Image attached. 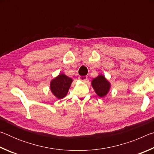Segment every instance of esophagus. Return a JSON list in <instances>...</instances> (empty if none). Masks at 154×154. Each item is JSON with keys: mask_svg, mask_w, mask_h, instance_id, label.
Listing matches in <instances>:
<instances>
[{"mask_svg": "<svg viewBox=\"0 0 154 154\" xmlns=\"http://www.w3.org/2000/svg\"><path fill=\"white\" fill-rule=\"evenodd\" d=\"M79 79L82 81V82H88V77L86 76H79Z\"/></svg>", "mask_w": 154, "mask_h": 154, "instance_id": "1", "label": "esophagus"}]
</instances>
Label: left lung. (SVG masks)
Returning a JSON list of instances; mask_svg holds the SVG:
<instances>
[{
    "mask_svg": "<svg viewBox=\"0 0 154 154\" xmlns=\"http://www.w3.org/2000/svg\"><path fill=\"white\" fill-rule=\"evenodd\" d=\"M92 85L95 92L100 97H104L110 90L111 84L102 75H99L92 81Z\"/></svg>",
    "mask_w": 154,
    "mask_h": 154,
    "instance_id": "left-lung-1",
    "label": "left lung"
}]
</instances>
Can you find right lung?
Wrapping results in <instances>:
<instances>
[{"instance_id":"1","label":"right lung","mask_w":154,"mask_h":154,"mask_svg":"<svg viewBox=\"0 0 154 154\" xmlns=\"http://www.w3.org/2000/svg\"><path fill=\"white\" fill-rule=\"evenodd\" d=\"M72 82L71 78L64 74H60L58 76L51 80L50 89L53 94L56 98L62 99L66 96Z\"/></svg>"}]
</instances>
